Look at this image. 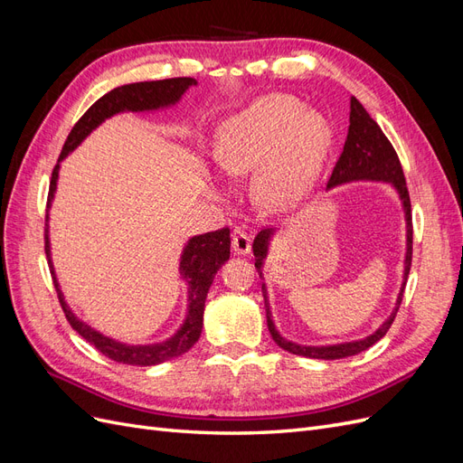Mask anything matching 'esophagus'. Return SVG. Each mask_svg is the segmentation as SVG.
I'll return each mask as SVG.
<instances>
[{"mask_svg": "<svg viewBox=\"0 0 463 463\" xmlns=\"http://www.w3.org/2000/svg\"><path fill=\"white\" fill-rule=\"evenodd\" d=\"M232 249L237 255H247L250 250V237L241 230H235L232 235Z\"/></svg>", "mask_w": 463, "mask_h": 463, "instance_id": "34e87169", "label": "esophagus"}]
</instances>
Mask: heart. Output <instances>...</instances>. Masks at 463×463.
I'll return each mask as SVG.
<instances>
[{
    "label": "heart",
    "instance_id": "heart-1",
    "mask_svg": "<svg viewBox=\"0 0 463 463\" xmlns=\"http://www.w3.org/2000/svg\"><path fill=\"white\" fill-rule=\"evenodd\" d=\"M332 129L326 118L289 94L260 96L218 129L214 158L228 175L255 170V191L264 206L299 204L326 160Z\"/></svg>",
    "mask_w": 463,
    "mask_h": 463
}]
</instances>
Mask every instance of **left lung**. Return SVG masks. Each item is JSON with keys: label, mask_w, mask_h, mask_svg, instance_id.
Wrapping results in <instances>:
<instances>
[{"label": "left lung", "mask_w": 463, "mask_h": 463, "mask_svg": "<svg viewBox=\"0 0 463 463\" xmlns=\"http://www.w3.org/2000/svg\"><path fill=\"white\" fill-rule=\"evenodd\" d=\"M352 111H349V129H347V138L344 150L340 154L338 162H335L332 175L328 179V189L349 184V181H386V184L394 185L398 191L402 204H403V213H405V223H408V247H405V266H403V282L400 296L396 301L394 311L384 320V325L378 328L374 334L367 335V338L357 340V342H345V344H335V345H299L293 344L286 338L279 335V332L274 326L272 313H270V303H269V293H266V286L262 284V298H264V309H266V325H269L272 340L286 349L289 354L303 355V357H311V359H342L349 355H357L361 352H365L371 345H374L383 335L388 332L392 326V322L396 318V313L400 309V303L403 298V288L405 282H408V274L411 269V250H413V226H411V203H410V193L408 185H405V177L398 154L392 146V143L383 133V129L378 128V123L367 114V109L361 106L355 96H352ZM274 230H262L253 241V253H255V269L259 270V276L262 278V264L266 255H269V245H270V237Z\"/></svg>", "instance_id": "1"}]
</instances>
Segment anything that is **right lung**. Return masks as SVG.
<instances>
[{
	"instance_id": "1",
	"label": "right lung",
	"mask_w": 463,
	"mask_h": 463,
	"mask_svg": "<svg viewBox=\"0 0 463 463\" xmlns=\"http://www.w3.org/2000/svg\"><path fill=\"white\" fill-rule=\"evenodd\" d=\"M197 85V80L191 77H177V79H164V80H146V82H133V85H123L114 90L104 94L100 100H96L82 116L75 128L69 133L67 141L61 148L60 160L55 164L52 172L50 181V193H48V208L53 201V193L58 189V175H60V162L67 156L69 152H73L85 138L108 118L119 114V111H150V109H160L167 108L184 96V92ZM44 240H46V257L50 262V270L53 276V286L58 291V299L61 303V309L65 313V318L69 325L77 330L82 338H85L90 345H94L98 352L109 357L111 361L125 363V365H138V367H150L158 365L167 359H174L181 354L189 352V349L197 344L203 332V313H204V301L206 293L210 289V284L218 272L220 266L230 259V230L222 228L216 232H208L203 235H194L189 240V243L184 249V255H181L179 262V272L184 276L189 289L187 298V315L181 328L160 344H146V345H129L123 342H116L114 338H108V335L100 334L89 326L87 322L75 317V313L69 309L65 303L63 293L60 289L58 278L53 272V264L50 259V240H48V214H46V230H44Z\"/></svg>"
}]
</instances>
